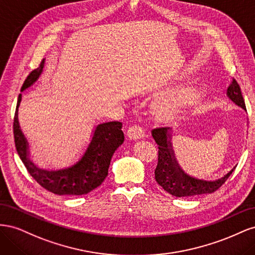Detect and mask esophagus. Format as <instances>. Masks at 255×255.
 I'll return each mask as SVG.
<instances>
[{
    "label": "esophagus",
    "instance_id": "esophagus-1",
    "mask_svg": "<svg viewBox=\"0 0 255 255\" xmlns=\"http://www.w3.org/2000/svg\"><path fill=\"white\" fill-rule=\"evenodd\" d=\"M127 136L129 138V139L137 140V139H141V138L144 137V132L142 128H140L139 126H134L128 129Z\"/></svg>",
    "mask_w": 255,
    "mask_h": 255
}]
</instances>
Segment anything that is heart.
I'll list each match as a JSON object with an SVG mask.
<instances>
[{
	"label": "heart",
	"mask_w": 255,
	"mask_h": 255,
	"mask_svg": "<svg viewBox=\"0 0 255 255\" xmlns=\"http://www.w3.org/2000/svg\"><path fill=\"white\" fill-rule=\"evenodd\" d=\"M202 91L195 86L182 87L158 97L152 104V115L158 122H171L183 110L200 101Z\"/></svg>",
	"instance_id": "heart-1"
}]
</instances>
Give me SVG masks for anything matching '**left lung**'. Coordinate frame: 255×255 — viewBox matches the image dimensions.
<instances>
[{
	"mask_svg": "<svg viewBox=\"0 0 255 255\" xmlns=\"http://www.w3.org/2000/svg\"><path fill=\"white\" fill-rule=\"evenodd\" d=\"M227 96L233 103L246 111L241 87L234 79L228 88ZM152 136L158 144V161L155 171H154L155 180L164 190L174 197H192L212 194L228 180V177L232 174L236 168V166L233 167L229 172L215 181L197 179V177L185 172L180 164L177 163L171 142L172 128H154L152 130Z\"/></svg>",
	"mask_w": 255,
	"mask_h": 255,
	"instance_id": "obj_1",
	"label": "left lung"
}]
</instances>
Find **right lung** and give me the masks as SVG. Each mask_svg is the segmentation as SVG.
<instances>
[{"label": "right lung", "mask_w": 255, "mask_h": 255, "mask_svg": "<svg viewBox=\"0 0 255 255\" xmlns=\"http://www.w3.org/2000/svg\"><path fill=\"white\" fill-rule=\"evenodd\" d=\"M44 59L40 66L29 73L21 91L29 88L42 73ZM22 95H19L13 119V136L16 149L28 173L43 188L59 196H82L88 194L102 184L109 174V167L115 151L125 141L122 123L118 121L103 122L98 125L91 140L84 154L76 163L58 170H48L36 166L29 156V145L22 133L18 109Z\"/></svg>", "instance_id": "right-lung-1"}]
</instances>
